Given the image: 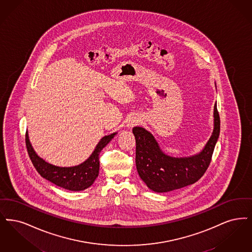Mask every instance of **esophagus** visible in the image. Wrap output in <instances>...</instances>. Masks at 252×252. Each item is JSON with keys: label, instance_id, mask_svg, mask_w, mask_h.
<instances>
[{"label": "esophagus", "instance_id": "esophagus-1", "mask_svg": "<svg viewBox=\"0 0 252 252\" xmlns=\"http://www.w3.org/2000/svg\"><path fill=\"white\" fill-rule=\"evenodd\" d=\"M140 123V120L137 118V117H131V119L128 121V124H127V127L131 129L132 127L138 125Z\"/></svg>", "mask_w": 252, "mask_h": 252}]
</instances>
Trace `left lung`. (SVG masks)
<instances>
[{"instance_id": "left-lung-1", "label": "left lung", "mask_w": 252, "mask_h": 252, "mask_svg": "<svg viewBox=\"0 0 252 252\" xmlns=\"http://www.w3.org/2000/svg\"><path fill=\"white\" fill-rule=\"evenodd\" d=\"M220 132V119L214 107V129L203 149L196 154L174 157L164 154L154 134L143 127H134L135 164L139 177L151 190L165 193L197 182L208 168Z\"/></svg>"}]
</instances>
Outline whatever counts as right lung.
Segmentation results:
<instances>
[{"label":"right lung","mask_w":252,"mask_h":252,"mask_svg":"<svg viewBox=\"0 0 252 252\" xmlns=\"http://www.w3.org/2000/svg\"><path fill=\"white\" fill-rule=\"evenodd\" d=\"M117 134L118 131L103 136L88 159L73 166H58L45 161L33 150L28 132H26L25 141L29 157L34 168L42 178L69 191H83L92 186L97 179L99 170V154Z\"/></svg>","instance_id":"obj_1"}]
</instances>
